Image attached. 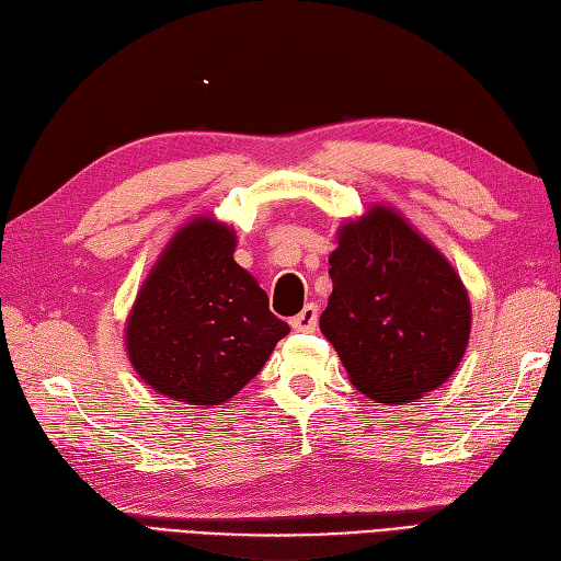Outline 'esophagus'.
Wrapping results in <instances>:
<instances>
[{
    "mask_svg": "<svg viewBox=\"0 0 561 561\" xmlns=\"http://www.w3.org/2000/svg\"><path fill=\"white\" fill-rule=\"evenodd\" d=\"M317 317H319V310L317 305H305V310L290 319V327L295 331H314L317 329Z\"/></svg>",
    "mask_w": 561,
    "mask_h": 561,
    "instance_id": "34e87169",
    "label": "esophagus"
}]
</instances>
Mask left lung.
Wrapping results in <instances>:
<instances>
[{
  "label": "left lung",
  "instance_id": "8db88e82",
  "mask_svg": "<svg viewBox=\"0 0 561 561\" xmlns=\"http://www.w3.org/2000/svg\"><path fill=\"white\" fill-rule=\"evenodd\" d=\"M336 239L319 329L351 385L377 404L436 390L470 344L472 305L457 271L392 205L373 203Z\"/></svg>",
  "mask_w": 561,
  "mask_h": 561
}]
</instances>
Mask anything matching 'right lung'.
<instances>
[{
  "label": "right lung",
  "mask_w": 561,
  "mask_h": 561,
  "mask_svg": "<svg viewBox=\"0 0 561 561\" xmlns=\"http://www.w3.org/2000/svg\"><path fill=\"white\" fill-rule=\"evenodd\" d=\"M237 232L196 215L169 239L125 319L133 370L157 394L215 407L264 368L290 327L234 261Z\"/></svg>",
  "instance_id": "right-lung-1"
}]
</instances>
